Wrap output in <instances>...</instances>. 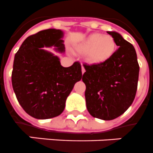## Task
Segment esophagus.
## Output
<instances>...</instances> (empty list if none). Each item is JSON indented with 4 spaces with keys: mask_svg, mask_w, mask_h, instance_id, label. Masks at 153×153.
I'll return each instance as SVG.
<instances>
[{
    "mask_svg": "<svg viewBox=\"0 0 153 153\" xmlns=\"http://www.w3.org/2000/svg\"><path fill=\"white\" fill-rule=\"evenodd\" d=\"M85 68H84V67L82 65V74H84V73H85Z\"/></svg>",
    "mask_w": 153,
    "mask_h": 153,
    "instance_id": "obj_1",
    "label": "esophagus"
}]
</instances>
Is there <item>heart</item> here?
Masks as SVG:
<instances>
[{"mask_svg":"<svg viewBox=\"0 0 153 153\" xmlns=\"http://www.w3.org/2000/svg\"><path fill=\"white\" fill-rule=\"evenodd\" d=\"M117 48L115 40L111 35L94 33L79 43L76 50L85 54L86 59L92 64H101L111 59Z\"/></svg>","mask_w":153,"mask_h":153,"instance_id":"1","label":"heart"}]
</instances>
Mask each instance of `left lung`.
I'll list each match as a JSON object with an SVG mask.
<instances>
[{"label":"left lung","mask_w":153,"mask_h":153,"mask_svg":"<svg viewBox=\"0 0 153 153\" xmlns=\"http://www.w3.org/2000/svg\"><path fill=\"white\" fill-rule=\"evenodd\" d=\"M108 33L119 47L112 57L101 64H83L86 108L93 117L103 120L119 117L132 105L140 68L133 45L116 32Z\"/></svg>","instance_id":"left-lung-1"}]
</instances>
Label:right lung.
I'll list each match as a JSON object with an SVG mask.
<instances>
[{
	"instance_id": "right-lung-1",
	"label": "right lung",
	"mask_w": 153,
	"mask_h": 153,
	"mask_svg": "<svg viewBox=\"0 0 153 153\" xmlns=\"http://www.w3.org/2000/svg\"><path fill=\"white\" fill-rule=\"evenodd\" d=\"M60 30L48 29L29 36L16 53L12 73L13 90L26 112L38 120L60 115L74 84L82 79V67L74 62L64 68L59 59L43 47L64 51Z\"/></svg>"
}]
</instances>
